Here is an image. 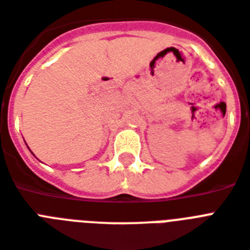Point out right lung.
<instances>
[{
    "mask_svg": "<svg viewBox=\"0 0 250 250\" xmlns=\"http://www.w3.org/2000/svg\"><path fill=\"white\" fill-rule=\"evenodd\" d=\"M31 153H32V152H31Z\"/></svg>",
    "mask_w": 250,
    "mask_h": 250,
    "instance_id": "add662e5",
    "label": "right lung"
}]
</instances>
